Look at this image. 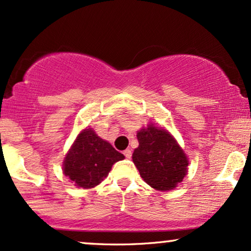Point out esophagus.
Returning <instances> with one entry per match:
<instances>
[{
  "instance_id": "esophagus-1",
  "label": "esophagus",
  "mask_w": 251,
  "mask_h": 251,
  "mask_svg": "<svg viewBox=\"0 0 251 251\" xmlns=\"http://www.w3.org/2000/svg\"><path fill=\"white\" fill-rule=\"evenodd\" d=\"M124 155H125V157H126V158H131V157H132V151H131V150H129V149H126L125 150V151H124Z\"/></svg>"
}]
</instances>
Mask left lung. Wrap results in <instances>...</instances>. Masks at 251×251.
<instances>
[{
	"label": "left lung",
	"instance_id": "left-lung-1",
	"mask_svg": "<svg viewBox=\"0 0 251 251\" xmlns=\"http://www.w3.org/2000/svg\"><path fill=\"white\" fill-rule=\"evenodd\" d=\"M139 147L133 152V163L140 176L157 190H171L187 175L188 158L176 139L162 127L149 124L138 131Z\"/></svg>",
	"mask_w": 251,
	"mask_h": 251
}]
</instances>
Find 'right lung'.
<instances>
[{"instance_id":"right-lung-1","label":"right lung","mask_w":251,"mask_h":251,"mask_svg":"<svg viewBox=\"0 0 251 251\" xmlns=\"http://www.w3.org/2000/svg\"><path fill=\"white\" fill-rule=\"evenodd\" d=\"M125 158L108 141L100 138L92 128L76 136L63 162V173L81 188L98 186L109 175L112 165Z\"/></svg>"}]
</instances>
